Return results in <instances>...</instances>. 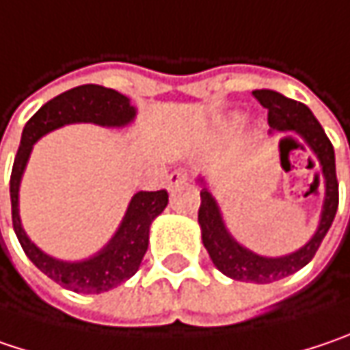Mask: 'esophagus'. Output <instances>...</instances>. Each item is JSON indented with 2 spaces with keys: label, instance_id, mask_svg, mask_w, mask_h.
I'll return each mask as SVG.
<instances>
[{
  "label": "esophagus",
  "instance_id": "esophagus-1",
  "mask_svg": "<svg viewBox=\"0 0 350 350\" xmlns=\"http://www.w3.org/2000/svg\"><path fill=\"white\" fill-rule=\"evenodd\" d=\"M186 180H188V178H186L184 172H172V174L166 178V182H168V190H170V192H174V190H178L182 184H186Z\"/></svg>",
  "mask_w": 350,
  "mask_h": 350
}]
</instances>
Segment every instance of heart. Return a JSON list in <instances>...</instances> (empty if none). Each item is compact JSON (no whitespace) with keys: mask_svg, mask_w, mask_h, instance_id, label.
I'll use <instances>...</instances> for the list:
<instances>
[{"mask_svg":"<svg viewBox=\"0 0 350 350\" xmlns=\"http://www.w3.org/2000/svg\"><path fill=\"white\" fill-rule=\"evenodd\" d=\"M232 129H237V126H241L243 124V116L241 114H234L232 118H230V122H228Z\"/></svg>","mask_w":350,"mask_h":350,"instance_id":"heart-1","label":"heart"}]
</instances>
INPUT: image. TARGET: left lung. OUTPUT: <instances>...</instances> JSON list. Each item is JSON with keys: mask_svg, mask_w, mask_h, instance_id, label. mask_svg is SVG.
Returning <instances> with one entry per match:
<instances>
[{"mask_svg": "<svg viewBox=\"0 0 350 350\" xmlns=\"http://www.w3.org/2000/svg\"><path fill=\"white\" fill-rule=\"evenodd\" d=\"M254 96L263 109H267L269 134H299L307 142L311 152L317 156L323 180H325V198H323L317 230L305 245H301L291 254L278 257L259 256L250 247L241 245L236 237L230 234L216 198L210 192L204 176L198 178V182L202 184V192H200L202 204L198 210V224L202 232V243L208 250L212 263L224 275L236 281H245V283H273L287 275H293L317 254L319 245L323 237L327 236L339 208V184H337V172H335L333 144L327 138L325 131L321 129L313 113L303 103L287 98L281 93L269 91V89L254 91Z\"/></svg>", "mask_w": 350, "mask_h": 350, "instance_id": "8db88e82", "label": "left lung"}]
</instances>
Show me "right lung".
Returning <instances> with one entry per match:
<instances>
[{
  "instance_id": "add662e5",
  "label": "right lung",
  "mask_w": 350,
  "mask_h": 350,
  "mask_svg": "<svg viewBox=\"0 0 350 350\" xmlns=\"http://www.w3.org/2000/svg\"><path fill=\"white\" fill-rule=\"evenodd\" d=\"M134 118L136 107L131 105L129 96L100 85H83L59 94L47 105H43L29 118L21 134V144L13 162L10 182L11 217L15 236L37 269H41L55 283L75 293L98 295L133 278L148 250L150 226L168 206V192H134L113 237L93 256L79 261H65L37 247L23 230L19 216L21 178L27 168L35 142L45 134L77 122H91L107 129H124L134 122Z\"/></svg>"
}]
</instances>
